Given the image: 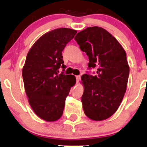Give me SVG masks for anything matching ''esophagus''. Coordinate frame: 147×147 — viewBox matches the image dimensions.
<instances>
[{"instance_id":"34e87169","label":"esophagus","mask_w":147,"mask_h":147,"mask_svg":"<svg viewBox=\"0 0 147 147\" xmlns=\"http://www.w3.org/2000/svg\"><path fill=\"white\" fill-rule=\"evenodd\" d=\"M76 79H77V82H79V81L80 80V79H81V77H80V76H79V75L76 76Z\"/></svg>"}]
</instances>
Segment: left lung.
<instances>
[{"label": "left lung", "mask_w": 147, "mask_h": 147, "mask_svg": "<svg viewBox=\"0 0 147 147\" xmlns=\"http://www.w3.org/2000/svg\"><path fill=\"white\" fill-rule=\"evenodd\" d=\"M75 39L88 56V68L97 67V75L82 76L84 113L94 121L104 120L116 112L126 92L129 75L126 52L101 27L87 28L77 33Z\"/></svg>", "instance_id": "obj_1"}]
</instances>
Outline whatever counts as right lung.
I'll list each match as a JSON object with an SVG mask.
<instances>
[{
    "mask_svg": "<svg viewBox=\"0 0 147 147\" xmlns=\"http://www.w3.org/2000/svg\"><path fill=\"white\" fill-rule=\"evenodd\" d=\"M77 33L70 28H58L41 36L30 48L22 75L28 102L38 117L55 122L61 117L65 98L76 83L72 75H59L65 68L62 51Z\"/></svg>",
    "mask_w": 147,
    "mask_h": 147,
    "instance_id": "obj_1",
    "label": "right lung"
}]
</instances>
